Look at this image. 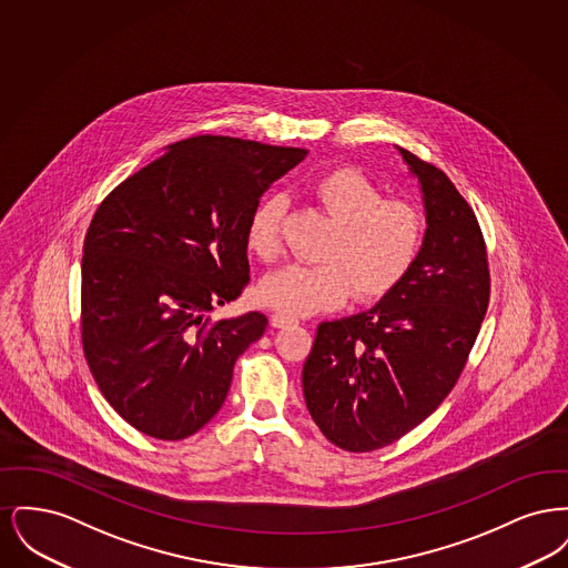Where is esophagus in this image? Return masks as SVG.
I'll return each mask as SVG.
<instances>
[{
    "label": "esophagus",
    "mask_w": 568,
    "mask_h": 568,
    "mask_svg": "<svg viewBox=\"0 0 568 568\" xmlns=\"http://www.w3.org/2000/svg\"><path fill=\"white\" fill-rule=\"evenodd\" d=\"M296 317H290V315H285V313H272L271 315V324L272 327H285V325L296 324Z\"/></svg>",
    "instance_id": "obj_1"
}]
</instances>
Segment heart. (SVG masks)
<instances>
[{
	"label": "heart",
	"instance_id": "b5f03b06",
	"mask_svg": "<svg viewBox=\"0 0 568 568\" xmlns=\"http://www.w3.org/2000/svg\"><path fill=\"white\" fill-rule=\"evenodd\" d=\"M313 195L338 225L322 253L325 264H290L266 274L257 283V300L285 315H311L341 306L353 292L362 302L394 292L419 260L426 239L422 211L405 200H385L352 168L320 176ZM283 211V200L268 195L248 215L244 244L262 262L281 251Z\"/></svg>",
	"mask_w": 568,
	"mask_h": 568
}]
</instances>
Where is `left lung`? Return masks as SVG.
<instances>
[{"mask_svg": "<svg viewBox=\"0 0 568 568\" xmlns=\"http://www.w3.org/2000/svg\"><path fill=\"white\" fill-rule=\"evenodd\" d=\"M426 206V239L405 281L366 313L324 322L302 368L325 438L375 452L430 417L458 383L489 304L479 221L443 170L400 149Z\"/></svg>", "mask_w": 568, "mask_h": 568, "instance_id": "left-lung-1", "label": "left lung"}]
</instances>
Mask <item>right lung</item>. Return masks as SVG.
Wrapping results in <instances>:
<instances>
[{
	"instance_id": "right-lung-1",
	"label": "right lung",
	"mask_w": 568,
	"mask_h": 568,
	"mask_svg": "<svg viewBox=\"0 0 568 568\" xmlns=\"http://www.w3.org/2000/svg\"><path fill=\"white\" fill-rule=\"evenodd\" d=\"M304 149L230 135L170 144L98 206L82 244L81 338L109 405L138 433L181 440L223 405L264 313L213 320L248 283L244 230Z\"/></svg>"
}]
</instances>
